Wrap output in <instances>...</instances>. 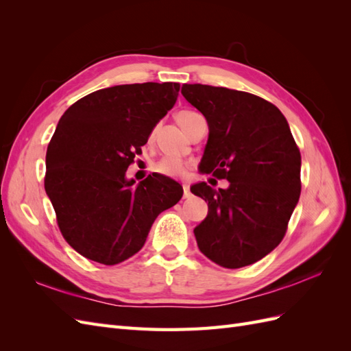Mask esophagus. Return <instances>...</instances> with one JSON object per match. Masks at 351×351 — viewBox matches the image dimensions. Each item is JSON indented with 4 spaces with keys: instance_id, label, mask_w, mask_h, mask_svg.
<instances>
[{
    "instance_id": "esophagus-1",
    "label": "esophagus",
    "mask_w": 351,
    "mask_h": 351,
    "mask_svg": "<svg viewBox=\"0 0 351 351\" xmlns=\"http://www.w3.org/2000/svg\"><path fill=\"white\" fill-rule=\"evenodd\" d=\"M183 196H184V199H189L190 196H192V193H190V189H189V184L187 183H184L183 184Z\"/></svg>"
}]
</instances>
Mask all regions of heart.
I'll return each mask as SVG.
<instances>
[{
	"label": "heart",
	"mask_w": 351,
	"mask_h": 351,
	"mask_svg": "<svg viewBox=\"0 0 351 351\" xmlns=\"http://www.w3.org/2000/svg\"><path fill=\"white\" fill-rule=\"evenodd\" d=\"M199 117H202V115L197 111L183 110L177 114V121L180 125H182V129L184 132H187L189 127L195 123V120L199 119ZM155 169L159 174L167 176V177H183L187 173V164L178 158L167 156L156 164Z\"/></svg>",
	"instance_id": "obj_1"
}]
</instances>
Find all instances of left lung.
<instances>
[{"instance_id":"obj_1","label":"left lung","mask_w":351,"mask_h":351,"mask_svg":"<svg viewBox=\"0 0 351 351\" xmlns=\"http://www.w3.org/2000/svg\"><path fill=\"white\" fill-rule=\"evenodd\" d=\"M182 93L209 125L200 173L230 182L190 189L208 202L195 228L199 250L219 267H247L285 236L302 190L300 151L282 112L256 95L199 83Z\"/></svg>"}]
</instances>
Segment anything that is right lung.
<instances>
[{"mask_svg": "<svg viewBox=\"0 0 351 351\" xmlns=\"http://www.w3.org/2000/svg\"><path fill=\"white\" fill-rule=\"evenodd\" d=\"M178 90L173 82L120 84L62 114L47 149L45 192L62 237L82 256L104 265L132 258L156 217L182 199L183 187L162 174L137 186L125 178Z\"/></svg>", "mask_w": 351, "mask_h": 351, "instance_id": "1", "label": "right lung"}]
</instances>
